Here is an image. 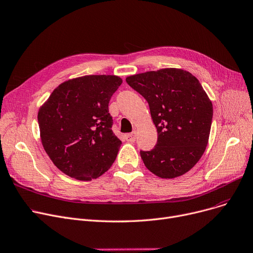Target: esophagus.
<instances>
[{
	"label": "esophagus",
	"instance_id": "34e87169",
	"mask_svg": "<svg viewBox=\"0 0 253 253\" xmlns=\"http://www.w3.org/2000/svg\"><path fill=\"white\" fill-rule=\"evenodd\" d=\"M125 139L127 141V142H135L136 141V133L135 132H131V133H126V135L125 136Z\"/></svg>",
	"mask_w": 253,
	"mask_h": 253
}]
</instances>
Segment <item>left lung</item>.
Instances as JSON below:
<instances>
[{
	"label": "left lung",
	"instance_id": "1",
	"mask_svg": "<svg viewBox=\"0 0 253 253\" xmlns=\"http://www.w3.org/2000/svg\"><path fill=\"white\" fill-rule=\"evenodd\" d=\"M126 81L149 104L157 128L155 147L140 151L146 168L162 179L189 171L205 151L213 114L199 81L177 68L139 73Z\"/></svg>",
	"mask_w": 253,
	"mask_h": 253
}]
</instances>
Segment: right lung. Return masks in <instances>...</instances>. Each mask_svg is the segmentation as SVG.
Returning <instances> with one entry per match:
<instances>
[{
  "instance_id": "obj_1",
  "label": "right lung",
  "mask_w": 253,
  "mask_h": 253,
  "mask_svg": "<svg viewBox=\"0 0 253 253\" xmlns=\"http://www.w3.org/2000/svg\"><path fill=\"white\" fill-rule=\"evenodd\" d=\"M123 83L116 76H84L58 85L40 108L44 151L65 174L97 179L114 162L122 141L112 131L108 104Z\"/></svg>"
}]
</instances>
